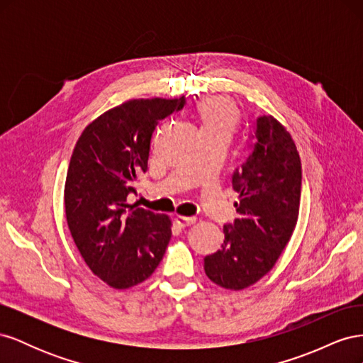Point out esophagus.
Here are the masks:
<instances>
[{
    "instance_id": "esophagus-1",
    "label": "esophagus",
    "mask_w": 363,
    "mask_h": 363,
    "mask_svg": "<svg viewBox=\"0 0 363 363\" xmlns=\"http://www.w3.org/2000/svg\"><path fill=\"white\" fill-rule=\"evenodd\" d=\"M174 221H175V224L180 225V227H188V225H192V224L196 221V218H195V216H183V215H177V216L174 218Z\"/></svg>"
}]
</instances>
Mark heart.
I'll return each mask as SVG.
<instances>
[{"mask_svg":"<svg viewBox=\"0 0 363 363\" xmlns=\"http://www.w3.org/2000/svg\"><path fill=\"white\" fill-rule=\"evenodd\" d=\"M204 136L212 133L230 135L239 123V108L227 96H208L196 104Z\"/></svg>","mask_w":363,"mask_h":363,"instance_id":"1","label":"heart"}]
</instances>
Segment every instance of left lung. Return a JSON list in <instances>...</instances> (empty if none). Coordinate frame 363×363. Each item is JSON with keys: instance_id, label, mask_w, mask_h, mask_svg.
<instances>
[{"instance_id": "obj_1", "label": "left lung", "mask_w": 363, "mask_h": 363, "mask_svg": "<svg viewBox=\"0 0 363 363\" xmlns=\"http://www.w3.org/2000/svg\"><path fill=\"white\" fill-rule=\"evenodd\" d=\"M255 150L233 175L239 216L224 225L221 250L204 257L218 286L242 291L272 269L288 245L300 212L301 160L295 142L272 115L257 119Z\"/></svg>"}]
</instances>
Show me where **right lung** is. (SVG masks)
<instances>
[{
	"label": "right lung",
	"instance_id": "1",
	"mask_svg": "<svg viewBox=\"0 0 363 363\" xmlns=\"http://www.w3.org/2000/svg\"><path fill=\"white\" fill-rule=\"evenodd\" d=\"M184 96L136 98L94 119L74 147L65 182L67 223L89 269L115 289L145 281L171 239V218L130 204L148 169L150 142L160 119Z\"/></svg>",
	"mask_w": 363,
	"mask_h": 363
}]
</instances>
